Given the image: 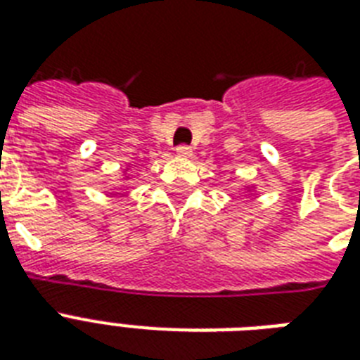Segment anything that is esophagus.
Listing matches in <instances>:
<instances>
[{
  "label": "esophagus",
  "instance_id": "esophagus-1",
  "mask_svg": "<svg viewBox=\"0 0 360 360\" xmlns=\"http://www.w3.org/2000/svg\"><path fill=\"white\" fill-rule=\"evenodd\" d=\"M175 155L181 158H191L192 157V149L188 146H179L175 149Z\"/></svg>",
  "mask_w": 360,
  "mask_h": 360
}]
</instances>
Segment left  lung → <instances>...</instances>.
I'll return each mask as SVG.
<instances>
[{"mask_svg":"<svg viewBox=\"0 0 360 360\" xmlns=\"http://www.w3.org/2000/svg\"><path fill=\"white\" fill-rule=\"evenodd\" d=\"M254 188H256V185H245V186H243V191H246V192H254Z\"/></svg>","mask_w":360,"mask_h":360,"instance_id":"1","label":"left lung"}]
</instances>
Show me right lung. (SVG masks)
<instances>
[{"instance_id":"obj_1","label":"right lung","mask_w":360,"mask_h":360,"mask_svg":"<svg viewBox=\"0 0 360 360\" xmlns=\"http://www.w3.org/2000/svg\"><path fill=\"white\" fill-rule=\"evenodd\" d=\"M129 169H130V166H127V168H124V172H123V181H129V179H130Z\"/></svg>"}]
</instances>
